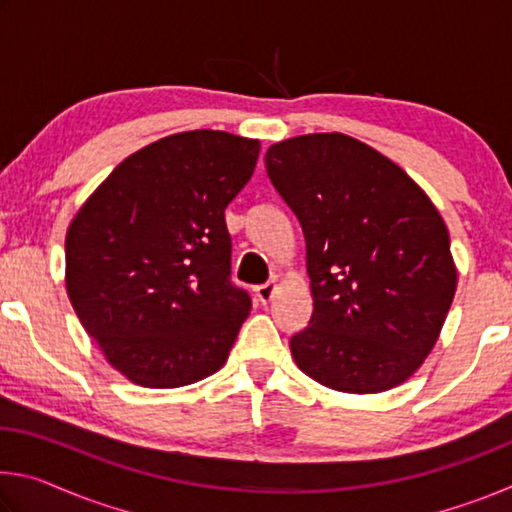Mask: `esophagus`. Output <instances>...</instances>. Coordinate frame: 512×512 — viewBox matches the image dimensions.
Here are the masks:
<instances>
[{
	"label": "esophagus",
	"mask_w": 512,
	"mask_h": 512,
	"mask_svg": "<svg viewBox=\"0 0 512 512\" xmlns=\"http://www.w3.org/2000/svg\"><path fill=\"white\" fill-rule=\"evenodd\" d=\"M273 293H275V282H266L262 287L255 289V298L262 302V305H266V302H271Z\"/></svg>",
	"instance_id": "34e87169"
}]
</instances>
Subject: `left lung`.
<instances>
[{"mask_svg": "<svg viewBox=\"0 0 512 512\" xmlns=\"http://www.w3.org/2000/svg\"><path fill=\"white\" fill-rule=\"evenodd\" d=\"M264 162L307 246L314 314L291 336L298 368L341 393L402 384L454 300L443 216L404 169L350 135L291 137Z\"/></svg>", "mask_w": 512, "mask_h": 512, "instance_id": "8db88e82", "label": "left lung"}]
</instances>
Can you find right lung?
I'll use <instances>...</instances> for the list:
<instances>
[{"label": "right lung", "mask_w": 512, "mask_h": 512, "mask_svg": "<svg viewBox=\"0 0 512 512\" xmlns=\"http://www.w3.org/2000/svg\"><path fill=\"white\" fill-rule=\"evenodd\" d=\"M259 142L176 133L117 164L65 237L72 307L133 384L178 388L214 375L250 296L230 282L225 207L250 180Z\"/></svg>", "instance_id": "add662e5"}]
</instances>
